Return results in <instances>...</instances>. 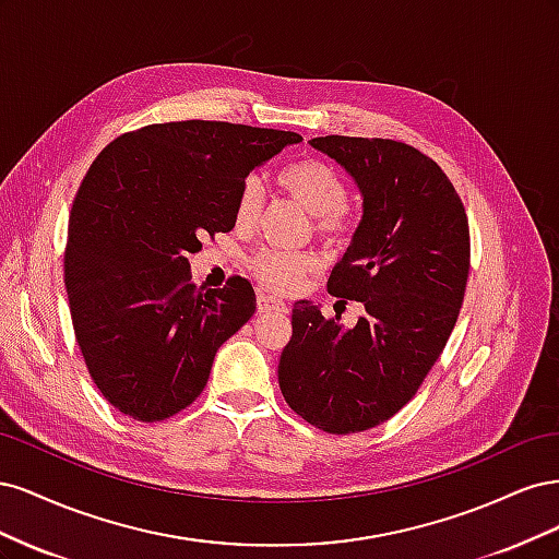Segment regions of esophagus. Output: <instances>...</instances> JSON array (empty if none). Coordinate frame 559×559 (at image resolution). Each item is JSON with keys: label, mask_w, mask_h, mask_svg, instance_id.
<instances>
[{"label": "esophagus", "mask_w": 559, "mask_h": 559, "mask_svg": "<svg viewBox=\"0 0 559 559\" xmlns=\"http://www.w3.org/2000/svg\"><path fill=\"white\" fill-rule=\"evenodd\" d=\"M257 308H259V314H265V312H286V306H284L282 300H277L273 296H265V294H259Z\"/></svg>", "instance_id": "obj_1"}]
</instances>
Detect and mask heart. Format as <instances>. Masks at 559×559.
I'll use <instances>...</instances> for the list:
<instances>
[{
	"label": "heart",
	"mask_w": 559,
	"mask_h": 559,
	"mask_svg": "<svg viewBox=\"0 0 559 559\" xmlns=\"http://www.w3.org/2000/svg\"><path fill=\"white\" fill-rule=\"evenodd\" d=\"M280 189L300 202L312 214L317 235L326 242L337 245L352 238L354 216L347 207L349 181L347 177L326 160L308 158L286 167L277 175ZM263 207V189L257 177H247L235 198V224L249 228L257 224ZM319 267L314 251H284L275 247H261L249 257V270L265 289L292 292L294 286Z\"/></svg>",
	"instance_id": "obj_1"
}]
</instances>
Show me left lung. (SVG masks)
<instances>
[{"label":"left lung","mask_w":559,"mask_h":559,"mask_svg":"<svg viewBox=\"0 0 559 559\" xmlns=\"http://www.w3.org/2000/svg\"><path fill=\"white\" fill-rule=\"evenodd\" d=\"M312 146L345 165L364 195L326 289L366 312L343 329L337 314L298 300L280 389L312 427L359 433L394 417L445 349L468 280V216L441 165L411 144L326 134Z\"/></svg>","instance_id":"obj_1"}]
</instances>
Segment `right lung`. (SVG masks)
I'll return each instance as SVG.
<instances>
[{
    "mask_svg": "<svg viewBox=\"0 0 559 559\" xmlns=\"http://www.w3.org/2000/svg\"><path fill=\"white\" fill-rule=\"evenodd\" d=\"M300 134L226 121H170L107 144L72 202L64 286L83 361L138 421L181 413L214 354L257 310L251 284H191L189 253L235 226L245 177Z\"/></svg>",
    "mask_w": 559,
    "mask_h": 559,
    "instance_id": "right-lung-1",
    "label": "right lung"
}]
</instances>
